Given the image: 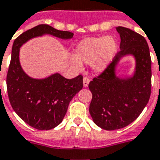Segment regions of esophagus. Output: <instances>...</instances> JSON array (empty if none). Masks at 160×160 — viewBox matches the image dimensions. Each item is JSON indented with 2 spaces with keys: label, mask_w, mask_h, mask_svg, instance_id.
Here are the masks:
<instances>
[{
  "label": "esophagus",
  "mask_w": 160,
  "mask_h": 160,
  "mask_svg": "<svg viewBox=\"0 0 160 160\" xmlns=\"http://www.w3.org/2000/svg\"><path fill=\"white\" fill-rule=\"evenodd\" d=\"M89 82H90V80H89L88 78H87V77H85V78H83V87L87 88V87L88 86Z\"/></svg>",
  "instance_id": "esophagus-1"
}]
</instances>
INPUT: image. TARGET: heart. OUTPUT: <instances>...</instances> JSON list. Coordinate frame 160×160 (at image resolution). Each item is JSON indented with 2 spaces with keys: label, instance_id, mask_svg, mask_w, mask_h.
I'll return each mask as SVG.
<instances>
[{
  "label": "heart",
  "instance_id": "heart-1",
  "mask_svg": "<svg viewBox=\"0 0 160 160\" xmlns=\"http://www.w3.org/2000/svg\"><path fill=\"white\" fill-rule=\"evenodd\" d=\"M118 50L117 42L108 36L84 38L76 46L72 66L82 68V63H91L96 72H102L109 66Z\"/></svg>",
  "mask_w": 160,
  "mask_h": 160
}]
</instances>
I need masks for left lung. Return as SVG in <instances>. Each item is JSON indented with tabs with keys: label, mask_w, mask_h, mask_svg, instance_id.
<instances>
[{
	"label": "left lung",
	"mask_w": 160,
	"mask_h": 160,
	"mask_svg": "<svg viewBox=\"0 0 160 160\" xmlns=\"http://www.w3.org/2000/svg\"><path fill=\"white\" fill-rule=\"evenodd\" d=\"M121 51L101 75L90 82L92 94L89 112L102 129L114 130L130 124L140 115L151 93V58L145 38L132 30L117 27ZM128 55L135 59V70L128 76L118 75L120 62Z\"/></svg>",
	"instance_id": "left-lung-1"
}]
</instances>
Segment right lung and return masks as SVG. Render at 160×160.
<instances>
[{"mask_svg":"<svg viewBox=\"0 0 160 160\" xmlns=\"http://www.w3.org/2000/svg\"><path fill=\"white\" fill-rule=\"evenodd\" d=\"M46 35L70 40L73 33L48 25H38L14 41L7 77L8 97L12 108L25 122L39 130H49L62 122L69 102L83 87L82 77L67 79L58 72L44 78L27 75L20 62V49L31 39Z\"/></svg>","mask_w":160,"mask_h":160,"instance_id":"right-lung-1","label":"right lung"}]
</instances>
